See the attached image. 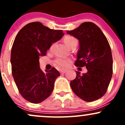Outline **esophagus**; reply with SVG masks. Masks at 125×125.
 I'll return each instance as SVG.
<instances>
[{"instance_id":"obj_1","label":"esophagus","mask_w":125,"mask_h":125,"mask_svg":"<svg viewBox=\"0 0 125 125\" xmlns=\"http://www.w3.org/2000/svg\"><path fill=\"white\" fill-rule=\"evenodd\" d=\"M66 72V71H65V70H62V71H60V73H61V74H64Z\"/></svg>"}]
</instances>
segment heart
<instances>
[{
  "instance_id": "obj_1",
  "label": "heart",
  "mask_w": 125,
  "mask_h": 125,
  "mask_svg": "<svg viewBox=\"0 0 125 125\" xmlns=\"http://www.w3.org/2000/svg\"><path fill=\"white\" fill-rule=\"evenodd\" d=\"M75 41H76L75 38L72 36H67L64 39V42L68 47H69L73 42ZM54 44H52L51 46V49H52L53 47ZM71 60L70 59H63V58H59L56 61V64L58 66L62 67V68H66L71 63Z\"/></svg>"
}]
</instances>
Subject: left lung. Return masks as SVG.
<instances>
[{"label": "left lung", "instance_id": "obj_1", "mask_svg": "<svg viewBox=\"0 0 125 125\" xmlns=\"http://www.w3.org/2000/svg\"><path fill=\"white\" fill-rule=\"evenodd\" d=\"M67 33L79 40L76 66H86L87 73L81 74L70 83L73 92L86 102H93L105 94L112 76L111 49L100 29L92 22H84Z\"/></svg>", "mask_w": 125, "mask_h": 125}]
</instances>
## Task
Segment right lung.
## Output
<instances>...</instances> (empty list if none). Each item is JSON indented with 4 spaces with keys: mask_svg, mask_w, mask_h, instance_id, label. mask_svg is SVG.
Masks as SVG:
<instances>
[{
    "mask_svg": "<svg viewBox=\"0 0 125 125\" xmlns=\"http://www.w3.org/2000/svg\"><path fill=\"white\" fill-rule=\"evenodd\" d=\"M63 35L62 30L36 21L25 26L16 36L11 51L12 75L20 94L30 102L39 104L52 92L59 72L54 67L43 72L39 59Z\"/></svg>",
    "mask_w": 125,
    "mask_h": 125,
    "instance_id": "1",
    "label": "right lung"
}]
</instances>
